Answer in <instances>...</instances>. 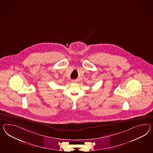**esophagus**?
Returning a JSON list of instances; mask_svg holds the SVG:
<instances>
[{
  "label": "esophagus",
  "mask_w": 153,
  "mask_h": 153,
  "mask_svg": "<svg viewBox=\"0 0 153 153\" xmlns=\"http://www.w3.org/2000/svg\"><path fill=\"white\" fill-rule=\"evenodd\" d=\"M71 82H73V83H75V82H76V80H72V81H71Z\"/></svg>",
  "instance_id": "obj_1"
}]
</instances>
